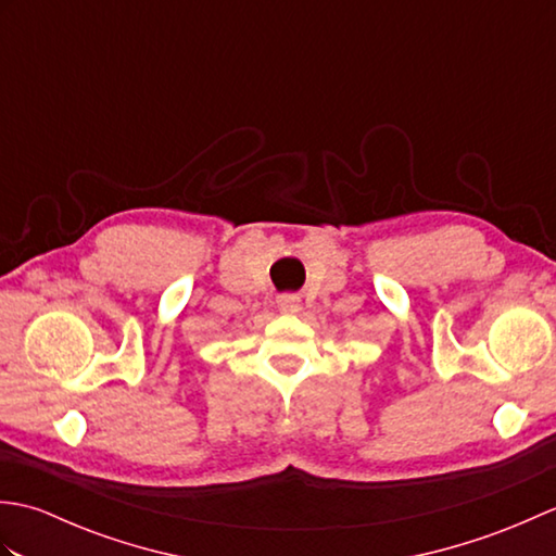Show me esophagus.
<instances>
[{
    "instance_id": "esophagus-1",
    "label": "esophagus",
    "mask_w": 556,
    "mask_h": 556,
    "mask_svg": "<svg viewBox=\"0 0 556 556\" xmlns=\"http://www.w3.org/2000/svg\"><path fill=\"white\" fill-rule=\"evenodd\" d=\"M281 313H299L301 311V296L299 293H281L277 299Z\"/></svg>"
}]
</instances>
